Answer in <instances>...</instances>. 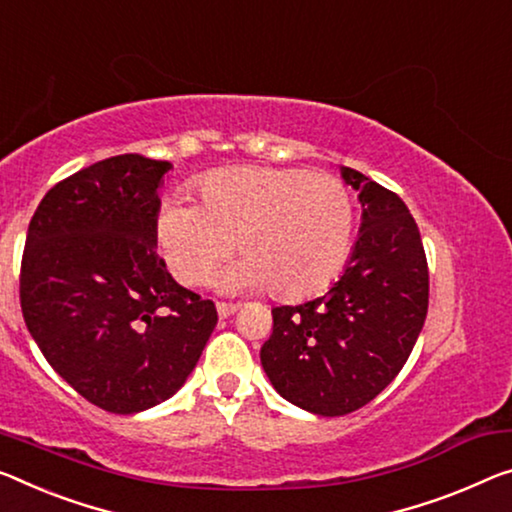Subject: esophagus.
<instances>
[{"label": "esophagus", "mask_w": 512, "mask_h": 512, "mask_svg": "<svg viewBox=\"0 0 512 512\" xmlns=\"http://www.w3.org/2000/svg\"><path fill=\"white\" fill-rule=\"evenodd\" d=\"M238 311V304H231V302H217V313L219 318H229L233 313Z\"/></svg>", "instance_id": "esophagus-1"}]
</instances>
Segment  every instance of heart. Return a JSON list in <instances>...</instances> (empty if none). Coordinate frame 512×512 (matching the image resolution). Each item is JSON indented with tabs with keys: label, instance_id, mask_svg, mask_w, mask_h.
Masks as SVG:
<instances>
[{
	"label": "heart",
	"instance_id": "obj_1",
	"mask_svg": "<svg viewBox=\"0 0 512 512\" xmlns=\"http://www.w3.org/2000/svg\"><path fill=\"white\" fill-rule=\"evenodd\" d=\"M201 206L167 201L155 242L169 272L194 286L229 254L217 286L267 288L277 300H302L332 281L350 254L352 196L341 178L293 167H231L199 183Z\"/></svg>",
	"mask_w": 512,
	"mask_h": 512
}]
</instances>
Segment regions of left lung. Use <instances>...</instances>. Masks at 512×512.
Here are the masks:
<instances>
[{"instance_id": "obj_1", "label": "left lung", "mask_w": 512, "mask_h": 512, "mask_svg": "<svg viewBox=\"0 0 512 512\" xmlns=\"http://www.w3.org/2000/svg\"><path fill=\"white\" fill-rule=\"evenodd\" d=\"M361 226L348 265L316 300L272 309L261 364L288 403L320 416L359 410L405 366L428 313V261L410 210L350 167Z\"/></svg>"}]
</instances>
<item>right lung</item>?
<instances>
[{"label":"right lung","instance_id":"right-lung-1","mask_svg":"<svg viewBox=\"0 0 512 512\" xmlns=\"http://www.w3.org/2000/svg\"><path fill=\"white\" fill-rule=\"evenodd\" d=\"M169 169L137 153L107 157L54 185L29 222V334L70 387L114 414L174 396L217 325L215 304L157 256V190Z\"/></svg>","mask_w":512,"mask_h":512}]
</instances>
